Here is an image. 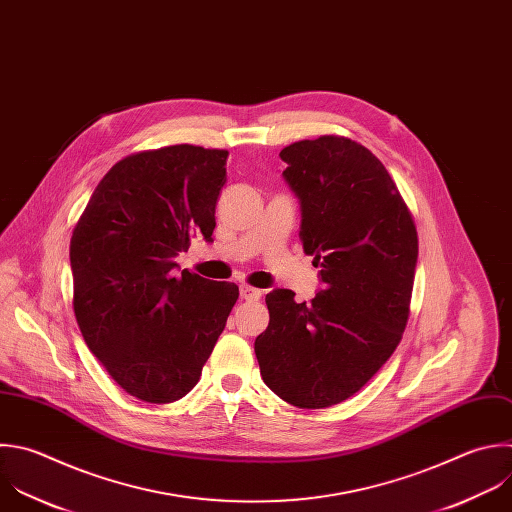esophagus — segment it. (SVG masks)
I'll return each instance as SVG.
<instances>
[{
  "instance_id": "34e87169",
  "label": "esophagus",
  "mask_w": 512,
  "mask_h": 512,
  "mask_svg": "<svg viewBox=\"0 0 512 512\" xmlns=\"http://www.w3.org/2000/svg\"><path fill=\"white\" fill-rule=\"evenodd\" d=\"M241 297L245 299V301H257V299H261V289H255V287H251V285H241Z\"/></svg>"
}]
</instances>
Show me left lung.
<instances>
[{"label": "left lung", "mask_w": 512, "mask_h": 512, "mask_svg": "<svg viewBox=\"0 0 512 512\" xmlns=\"http://www.w3.org/2000/svg\"><path fill=\"white\" fill-rule=\"evenodd\" d=\"M279 156L301 201L299 239L321 267L323 289L303 303L291 289L267 293L269 325L255 356L281 400L319 410L360 392L398 348L418 233L386 166L360 142L325 134Z\"/></svg>", "instance_id": "1"}]
</instances>
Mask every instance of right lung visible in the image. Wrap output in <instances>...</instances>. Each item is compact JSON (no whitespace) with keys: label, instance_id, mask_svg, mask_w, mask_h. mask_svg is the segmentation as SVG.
Listing matches in <instances>:
<instances>
[{"label":"right lung","instance_id":"obj_1","mask_svg":"<svg viewBox=\"0 0 512 512\" xmlns=\"http://www.w3.org/2000/svg\"><path fill=\"white\" fill-rule=\"evenodd\" d=\"M227 154L175 144L124 156L72 233V305L84 342L126 394L148 404L195 388L239 299L235 283L175 273L191 239L213 235Z\"/></svg>","mask_w":512,"mask_h":512}]
</instances>
